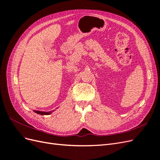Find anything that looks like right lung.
<instances>
[{
  "label": "right lung",
  "instance_id": "1",
  "mask_svg": "<svg viewBox=\"0 0 160 160\" xmlns=\"http://www.w3.org/2000/svg\"><path fill=\"white\" fill-rule=\"evenodd\" d=\"M55 111V110H54ZM36 111V110H33L34 112H35L37 114H40V115H49L51 114L52 111Z\"/></svg>",
  "mask_w": 160,
  "mask_h": 160
}]
</instances>
